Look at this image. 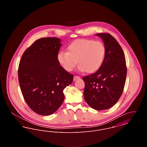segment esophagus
I'll return each mask as SVG.
<instances>
[{
	"label": "esophagus",
	"instance_id": "esophagus-1",
	"mask_svg": "<svg viewBox=\"0 0 147 147\" xmlns=\"http://www.w3.org/2000/svg\"><path fill=\"white\" fill-rule=\"evenodd\" d=\"M79 78H80V77H79V76H75L74 77V79H73V80H74V81H76L77 79H79Z\"/></svg>",
	"mask_w": 147,
	"mask_h": 147
}]
</instances>
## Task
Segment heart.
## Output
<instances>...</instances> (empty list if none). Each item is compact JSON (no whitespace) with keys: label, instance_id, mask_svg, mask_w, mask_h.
I'll list each match as a JSON object with an SVG mask.
<instances>
[{"label":"heart","instance_id":"heart-1","mask_svg":"<svg viewBox=\"0 0 147 147\" xmlns=\"http://www.w3.org/2000/svg\"><path fill=\"white\" fill-rule=\"evenodd\" d=\"M68 52H61L58 60L67 71H71L77 63L79 68L87 73H94L101 67L106 54L104 44L100 41L79 39L71 42L67 47Z\"/></svg>","mask_w":147,"mask_h":147}]
</instances>
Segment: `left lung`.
<instances>
[{"instance_id":"left-lung-1","label":"left lung","mask_w":147,"mask_h":147,"mask_svg":"<svg viewBox=\"0 0 147 147\" xmlns=\"http://www.w3.org/2000/svg\"><path fill=\"white\" fill-rule=\"evenodd\" d=\"M104 42L105 58L95 73L83 78L84 98L98 111L107 110L118 101L125 87L127 67L125 53L117 40L110 34H96Z\"/></svg>"}]
</instances>
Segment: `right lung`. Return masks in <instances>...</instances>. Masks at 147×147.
<instances>
[{"label": "right lung", "instance_id": "add662e5", "mask_svg": "<svg viewBox=\"0 0 147 147\" xmlns=\"http://www.w3.org/2000/svg\"><path fill=\"white\" fill-rule=\"evenodd\" d=\"M61 46L59 38H40L25 50L19 63L18 79L23 97L29 107L40 115H50L60 107L63 90L73 80L74 76L58 60Z\"/></svg>", "mask_w": 147, "mask_h": 147}]
</instances>
